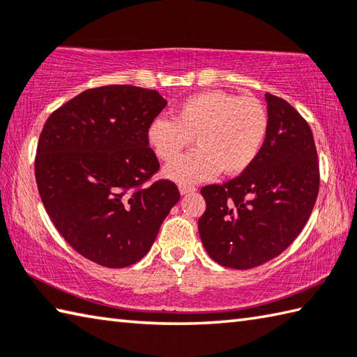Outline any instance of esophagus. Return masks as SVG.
Listing matches in <instances>:
<instances>
[{
	"label": "esophagus",
	"mask_w": 357,
	"mask_h": 357,
	"mask_svg": "<svg viewBox=\"0 0 357 357\" xmlns=\"http://www.w3.org/2000/svg\"><path fill=\"white\" fill-rule=\"evenodd\" d=\"M197 190V187L189 185V184H179V192L181 195H187V193H193Z\"/></svg>",
	"instance_id": "1"
}]
</instances>
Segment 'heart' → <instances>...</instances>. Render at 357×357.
Instances as JSON below:
<instances>
[{"label":"heart","instance_id":"obj_1","mask_svg":"<svg viewBox=\"0 0 357 357\" xmlns=\"http://www.w3.org/2000/svg\"><path fill=\"white\" fill-rule=\"evenodd\" d=\"M268 132V112L255 96L223 90L201 92L176 107V116H156L146 128L153 153L174 160L196 140L197 150L165 168V176L181 184L201 183L222 172L236 176L250 168Z\"/></svg>","mask_w":357,"mask_h":357}]
</instances>
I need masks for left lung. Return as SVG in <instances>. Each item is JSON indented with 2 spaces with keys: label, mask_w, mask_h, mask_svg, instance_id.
I'll return each mask as SVG.
<instances>
[{
  "label": "left lung",
  "mask_w": 357,
  "mask_h": 357,
  "mask_svg": "<svg viewBox=\"0 0 357 357\" xmlns=\"http://www.w3.org/2000/svg\"><path fill=\"white\" fill-rule=\"evenodd\" d=\"M268 132L256 160L237 178L201 189V242L223 267L255 268L280 256L307 223L320 172L307 121L280 96L265 95Z\"/></svg>",
  "instance_id": "1"
}]
</instances>
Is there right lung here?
<instances>
[{"label":"right lung","mask_w":357,"mask_h":357,"mask_svg":"<svg viewBox=\"0 0 357 357\" xmlns=\"http://www.w3.org/2000/svg\"><path fill=\"white\" fill-rule=\"evenodd\" d=\"M167 106L135 86L89 89L50 115L36 156V181L56 229L102 267L139 262L181 195L160 179L146 128Z\"/></svg>","instance_id":"right-lung-1"}]
</instances>
